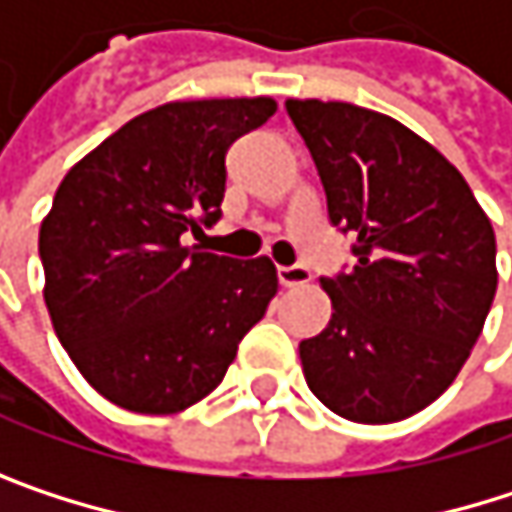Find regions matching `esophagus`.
<instances>
[{
	"label": "esophagus",
	"mask_w": 512,
	"mask_h": 512,
	"mask_svg": "<svg viewBox=\"0 0 512 512\" xmlns=\"http://www.w3.org/2000/svg\"><path fill=\"white\" fill-rule=\"evenodd\" d=\"M278 281L281 287H302L311 281V269L302 266V263H293V266H278Z\"/></svg>",
	"instance_id": "34e87169"
}]
</instances>
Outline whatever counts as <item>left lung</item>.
I'll return each mask as SVG.
<instances>
[{"mask_svg": "<svg viewBox=\"0 0 512 512\" xmlns=\"http://www.w3.org/2000/svg\"><path fill=\"white\" fill-rule=\"evenodd\" d=\"M284 106L356 257L320 278L335 314L299 344L305 382L347 421H403L457 379L483 332L498 287L492 222L460 171L394 118L353 103Z\"/></svg>", "mask_w": 512, "mask_h": 512, "instance_id": "obj_1", "label": "left lung"}]
</instances>
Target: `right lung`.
<instances>
[{
	"label": "right lung",
	"mask_w": 512,
	"mask_h": 512,
	"mask_svg": "<svg viewBox=\"0 0 512 512\" xmlns=\"http://www.w3.org/2000/svg\"><path fill=\"white\" fill-rule=\"evenodd\" d=\"M275 100H186L133 118L76 162L41 225L44 299L79 373L168 415L207 397L278 290L269 257L186 246L222 219L228 148Z\"/></svg>",
	"instance_id": "add662e5"
}]
</instances>
